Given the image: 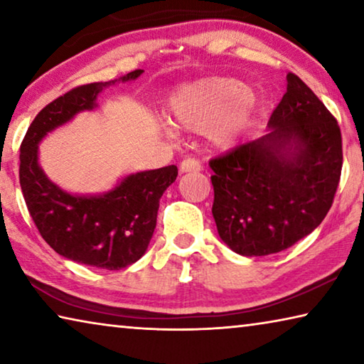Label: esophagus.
<instances>
[{"label": "esophagus", "mask_w": 364, "mask_h": 364, "mask_svg": "<svg viewBox=\"0 0 364 364\" xmlns=\"http://www.w3.org/2000/svg\"><path fill=\"white\" fill-rule=\"evenodd\" d=\"M200 170H202V165H200L199 160H196V159L188 157L180 164L181 173H189V171H200Z\"/></svg>", "instance_id": "34e87169"}]
</instances>
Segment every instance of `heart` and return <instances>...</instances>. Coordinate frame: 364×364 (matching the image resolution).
Returning a JSON list of instances; mask_svg holds the SVG:
<instances>
[{
    "mask_svg": "<svg viewBox=\"0 0 364 364\" xmlns=\"http://www.w3.org/2000/svg\"><path fill=\"white\" fill-rule=\"evenodd\" d=\"M255 112V100L244 83L234 78L210 77L183 85L168 100L170 121L165 133L176 128L205 132L215 149H230L242 136Z\"/></svg>",
    "mask_w": 364,
    "mask_h": 364,
    "instance_id": "b5f03b06",
    "label": "heart"
}]
</instances>
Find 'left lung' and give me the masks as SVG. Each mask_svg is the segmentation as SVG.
<instances>
[{
	"mask_svg": "<svg viewBox=\"0 0 364 364\" xmlns=\"http://www.w3.org/2000/svg\"><path fill=\"white\" fill-rule=\"evenodd\" d=\"M286 78L268 133L210 160L218 234L244 257L286 250L315 231L341 180V128L297 75Z\"/></svg>",
	"mask_w": 364,
	"mask_h": 364,
	"instance_id": "left-lung-1",
	"label": "left lung"
}]
</instances>
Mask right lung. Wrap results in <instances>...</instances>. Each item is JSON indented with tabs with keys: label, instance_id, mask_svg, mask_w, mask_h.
I'll return each instance as SVG.
<instances>
[{
	"label": "right lung",
	"instance_id": "add662e5",
	"mask_svg": "<svg viewBox=\"0 0 364 364\" xmlns=\"http://www.w3.org/2000/svg\"><path fill=\"white\" fill-rule=\"evenodd\" d=\"M133 70L110 82L73 88L35 117L21 146V188L43 239L72 262L122 269L144 255L156 230L159 200L176 180V165L120 178L100 194H72L49 180L38 162V144L49 133L97 107V96L117 82L136 80Z\"/></svg>",
	"mask_w": 364,
	"mask_h": 364
}]
</instances>
